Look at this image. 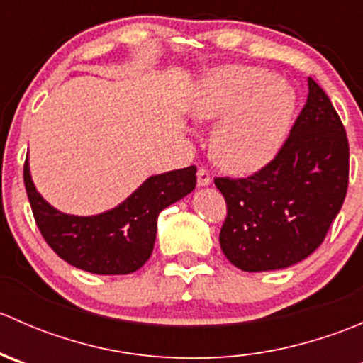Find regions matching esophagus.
<instances>
[{"label": "esophagus", "instance_id": "34e87169", "mask_svg": "<svg viewBox=\"0 0 363 363\" xmlns=\"http://www.w3.org/2000/svg\"><path fill=\"white\" fill-rule=\"evenodd\" d=\"M196 179H199V186H208L212 182L211 174L205 168H200L199 174H196Z\"/></svg>", "mask_w": 363, "mask_h": 363}]
</instances>
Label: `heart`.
<instances>
[{"label":"heart","instance_id":"heart-1","mask_svg":"<svg viewBox=\"0 0 363 363\" xmlns=\"http://www.w3.org/2000/svg\"><path fill=\"white\" fill-rule=\"evenodd\" d=\"M294 87L258 67L232 65L199 79L189 108L200 121H218L211 152L237 175L258 172L274 160L290 130Z\"/></svg>","mask_w":363,"mask_h":363}]
</instances>
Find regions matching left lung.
<instances>
[{
  "label": "left lung",
  "instance_id": "obj_1",
  "mask_svg": "<svg viewBox=\"0 0 363 363\" xmlns=\"http://www.w3.org/2000/svg\"><path fill=\"white\" fill-rule=\"evenodd\" d=\"M307 87L306 107L276 158L247 179H214L228 207L219 244L244 272L286 269L306 259L342 207L350 172L346 131L311 77Z\"/></svg>",
  "mask_w": 363,
  "mask_h": 363
}]
</instances>
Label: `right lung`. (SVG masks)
I'll list each match as a JSON object with an SVG mask.
<instances>
[{"label": "right lung", "instance_id": "obj_1", "mask_svg": "<svg viewBox=\"0 0 363 363\" xmlns=\"http://www.w3.org/2000/svg\"><path fill=\"white\" fill-rule=\"evenodd\" d=\"M24 184L36 226L61 259L91 274L124 276L149 259L160 212L195 189L196 167L151 175L119 205L93 216L67 214L47 202L33 182L29 158Z\"/></svg>", "mask_w": 363, "mask_h": 363}]
</instances>
